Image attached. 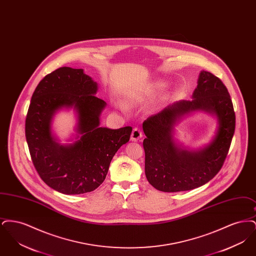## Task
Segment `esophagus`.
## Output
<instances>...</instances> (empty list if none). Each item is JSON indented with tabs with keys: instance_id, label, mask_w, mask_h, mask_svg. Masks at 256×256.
<instances>
[{
	"instance_id": "34e87169",
	"label": "esophagus",
	"mask_w": 256,
	"mask_h": 256,
	"mask_svg": "<svg viewBox=\"0 0 256 256\" xmlns=\"http://www.w3.org/2000/svg\"><path fill=\"white\" fill-rule=\"evenodd\" d=\"M142 136H143L142 132H141L139 128H134L132 132V137H130V138H132V141L136 142V141L140 140V139L142 138Z\"/></svg>"
}]
</instances>
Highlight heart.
Here are the masks:
<instances>
[{
	"label": "heart",
	"mask_w": 256,
	"mask_h": 256,
	"mask_svg": "<svg viewBox=\"0 0 256 256\" xmlns=\"http://www.w3.org/2000/svg\"><path fill=\"white\" fill-rule=\"evenodd\" d=\"M160 86H161L159 84H156L154 86L148 87V89H146V91H144L143 93H141V94H139V95L132 98L130 102H144V100H146L150 98L154 97L156 95V93L158 92V90L160 88Z\"/></svg>",
	"instance_id": "heart-1"
}]
</instances>
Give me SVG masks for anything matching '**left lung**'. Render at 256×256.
Wrapping results in <instances>:
<instances>
[{
	"instance_id": "obj_1",
	"label": "left lung",
	"mask_w": 256,
	"mask_h": 256,
	"mask_svg": "<svg viewBox=\"0 0 256 256\" xmlns=\"http://www.w3.org/2000/svg\"><path fill=\"white\" fill-rule=\"evenodd\" d=\"M191 100H180L143 122L146 137V180L162 192H180L198 188L212 180L220 170L235 130V112L230 95L218 76L202 71ZM194 110L215 114L218 130L206 146L190 151L173 139V126L183 116Z\"/></svg>"
}]
</instances>
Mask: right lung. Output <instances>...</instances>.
Listing matches in <instances>:
<instances>
[{
  "instance_id": "obj_1",
  "label": "right lung",
  "mask_w": 256,
  "mask_h": 256,
  "mask_svg": "<svg viewBox=\"0 0 256 256\" xmlns=\"http://www.w3.org/2000/svg\"><path fill=\"white\" fill-rule=\"evenodd\" d=\"M98 84L82 69L61 67L37 86L26 118V138L42 180L65 195L92 192L104 182L110 162L130 141L132 126H100L106 102L95 96ZM74 108L78 122L73 144L61 146L51 132L54 114Z\"/></svg>"
}]
</instances>
